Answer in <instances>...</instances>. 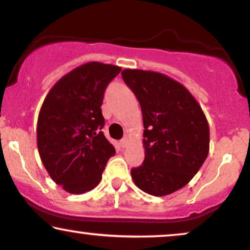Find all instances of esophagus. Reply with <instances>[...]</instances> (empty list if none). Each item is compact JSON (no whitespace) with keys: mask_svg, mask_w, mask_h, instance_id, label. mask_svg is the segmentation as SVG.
Segmentation results:
<instances>
[{"mask_svg":"<svg viewBox=\"0 0 250 250\" xmlns=\"http://www.w3.org/2000/svg\"><path fill=\"white\" fill-rule=\"evenodd\" d=\"M129 142H130V141H129L128 137H123L121 141H120V145H121L122 147H127L128 144H129Z\"/></svg>","mask_w":250,"mask_h":250,"instance_id":"34e87169","label":"esophagus"}]
</instances>
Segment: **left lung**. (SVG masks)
Wrapping results in <instances>:
<instances>
[{
	"instance_id": "left-lung-1",
	"label": "left lung",
	"mask_w": 250,
	"mask_h": 250,
	"mask_svg": "<svg viewBox=\"0 0 250 250\" xmlns=\"http://www.w3.org/2000/svg\"><path fill=\"white\" fill-rule=\"evenodd\" d=\"M143 113L145 159L131 169L138 188L164 197L184 188L207 159L209 125L201 106L184 85L162 74L123 69Z\"/></svg>"
}]
</instances>
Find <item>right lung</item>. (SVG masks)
<instances>
[{"label":"right lung","instance_id":"add662e5","mask_svg":"<svg viewBox=\"0 0 250 250\" xmlns=\"http://www.w3.org/2000/svg\"><path fill=\"white\" fill-rule=\"evenodd\" d=\"M121 67L90 62L76 67L50 89L38 119V148L56 184L82 194L99 184L115 148L103 134L104 92Z\"/></svg>","mask_w":250,"mask_h":250}]
</instances>
